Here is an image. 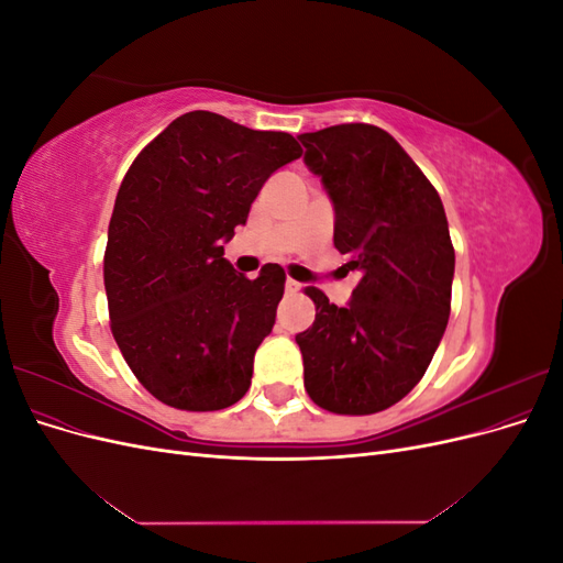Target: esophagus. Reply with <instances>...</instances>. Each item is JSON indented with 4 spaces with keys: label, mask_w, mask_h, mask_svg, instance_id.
<instances>
[{
    "label": "esophagus",
    "mask_w": 563,
    "mask_h": 563,
    "mask_svg": "<svg viewBox=\"0 0 563 563\" xmlns=\"http://www.w3.org/2000/svg\"><path fill=\"white\" fill-rule=\"evenodd\" d=\"M298 288H300V284L296 282V279H286V291H298Z\"/></svg>",
    "instance_id": "obj_1"
}]
</instances>
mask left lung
<instances>
[{
    "mask_svg": "<svg viewBox=\"0 0 563 563\" xmlns=\"http://www.w3.org/2000/svg\"><path fill=\"white\" fill-rule=\"evenodd\" d=\"M298 141L333 203V244L362 272L345 308L305 288L317 305L296 335L305 389L333 413H378L418 385L446 331L455 251L444 203L378 126L340 124Z\"/></svg>",
    "mask_w": 563,
    "mask_h": 563,
    "instance_id": "obj_1",
    "label": "left lung"
}]
</instances>
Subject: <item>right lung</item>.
Wrapping results in <instances>:
<instances>
[{
  "label": "right lung",
  "instance_id": "add662e5",
  "mask_svg": "<svg viewBox=\"0 0 563 563\" xmlns=\"http://www.w3.org/2000/svg\"><path fill=\"white\" fill-rule=\"evenodd\" d=\"M291 133L195 110L174 119L126 172L103 261L110 329L133 376L183 411H220L251 385L286 275L246 279L223 244L265 180L300 157Z\"/></svg>",
  "mask_w": 563,
  "mask_h": 563
}]
</instances>
